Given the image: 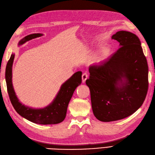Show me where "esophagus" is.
<instances>
[{
  "instance_id": "34e87169",
  "label": "esophagus",
  "mask_w": 155,
  "mask_h": 155,
  "mask_svg": "<svg viewBox=\"0 0 155 155\" xmlns=\"http://www.w3.org/2000/svg\"><path fill=\"white\" fill-rule=\"evenodd\" d=\"M81 78H82V82H83V83H85V81H86V80L88 78V75L86 73H84L83 74H82Z\"/></svg>"
}]
</instances>
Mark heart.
<instances>
[{
    "label": "heart",
    "mask_w": 155,
    "mask_h": 155,
    "mask_svg": "<svg viewBox=\"0 0 155 155\" xmlns=\"http://www.w3.org/2000/svg\"><path fill=\"white\" fill-rule=\"evenodd\" d=\"M109 54V49L108 48H103L101 50V51H99V53L98 54V55L96 56L95 61H97V62H99V61H103L104 60H105L106 57L107 56V55Z\"/></svg>",
    "instance_id": "1"
}]
</instances>
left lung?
Returning <instances> with one entry per match:
<instances>
[{
  "label": "left lung",
  "mask_w": 155,
  "mask_h": 155,
  "mask_svg": "<svg viewBox=\"0 0 155 155\" xmlns=\"http://www.w3.org/2000/svg\"><path fill=\"white\" fill-rule=\"evenodd\" d=\"M111 38L119 42L120 48L107 61L89 67L85 81L93 113L103 122L132 115L143 105L149 87V68L139 38L121 30Z\"/></svg>",
  "instance_id": "1"
}]
</instances>
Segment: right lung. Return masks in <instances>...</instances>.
Instances as JSON below:
<instances>
[{"mask_svg":"<svg viewBox=\"0 0 155 155\" xmlns=\"http://www.w3.org/2000/svg\"><path fill=\"white\" fill-rule=\"evenodd\" d=\"M42 34H32L24 38L18 45L27 41L40 37ZM15 54H12L6 67L5 79L7 91L11 104L16 111L28 121L41 125L58 124L62 122L66 116L68 106L76 87L81 84V71H77L61 85L53 101L48 106L41 109H34L22 104L16 97L12 82V68Z\"/></svg>","mask_w":155,"mask_h":155,"instance_id":"1","label":"right lung"}]
</instances>
